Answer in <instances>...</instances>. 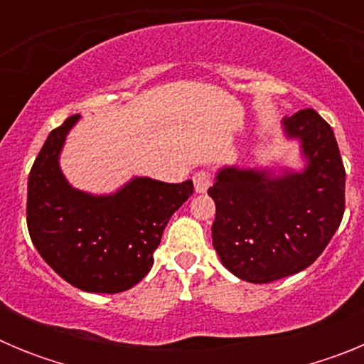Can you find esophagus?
Instances as JSON below:
<instances>
[{
	"mask_svg": "<svg viewBox=\"0 0 364 364\" xmlns=\"http://www.w3.org/2000/svg\"><path fill=\"white\" fill-rule=\"evenodd\" d=\"M211 182H213V175H211L208 169H200V171H197L193 175V184H195V191L197 193L208 191Z\"/></svg>",
	"mask_w": 364,
	"mask_h": 364,
	"instance_id": "obj_1",
	"label": "esophagus"
}]
</instances>
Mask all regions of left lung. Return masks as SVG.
<instances>
[{"instance_id":"1","label":"left lung","mask_w":364,"mask_h":364,"mask_svg":"<svg viewBox=\"0 0 364 364\" xmlns=\"http://www.w3.org/2000/svg\"><path fill=\"white\" fill-rule=\"evenodd\" d=\"M282 127L301 142L302 171L222 167L208 189L217 205L211 235L220 262L253 284L308 268L345 213L346 175L332 127L314 109L286 117Z\"/></svg>"}]
</instances>
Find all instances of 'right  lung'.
<instances>
[{"label": "right lung", "mask_w": 364, "mask_h": 364, "mask_svg": "<svg viewBox=\"0 0 364 364\" xmlns=\"http://www.w3.org/2000/svg\"><path fill=\"white\" fill-rule=\"evenodd\" d=\"M80 114L50 131L28 175L27 226L54 272L83 291L120 294L142 281L171 215L193 195V182L134 176L111 195L74 189L60 153Z\"/></svg>", "instance_id": "right-lung-1"}]
</instances>
